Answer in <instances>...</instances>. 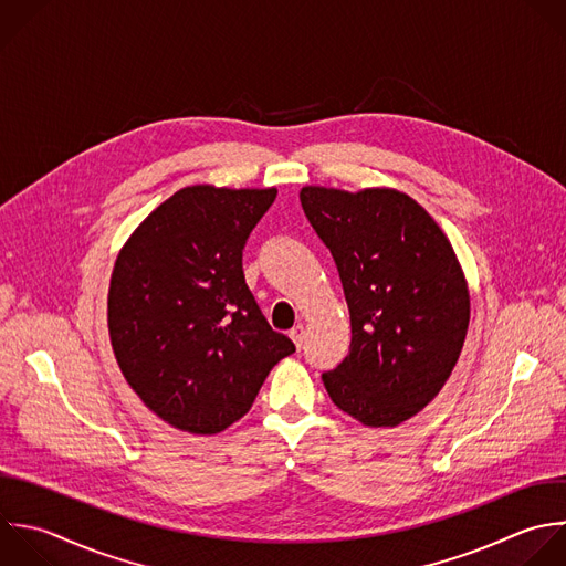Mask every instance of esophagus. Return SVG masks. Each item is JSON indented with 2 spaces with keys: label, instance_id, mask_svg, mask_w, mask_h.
<instances>
[{
  "label": "esophagus",
  "instance_id": "esophagus-1",
  "mask_svg": "<svg viewBox=\"0 0 566 566\" xmlns=\"http://www.w3.org/2000/svg\"><path fill=\"white\" fill-rule=\"evenodd\" d=\"M290 338H292L294 345L301 349V347H303V340H305V327H303V325H294V327L290 329Z\"/></svg>",
  "mask_w": 566,
  "mask_h": 566
}]
</instances>
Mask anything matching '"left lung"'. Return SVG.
Returning a JSON list of instances; mask_svg holds the SVG:
<instances>
[{
	"label": "left lung",
	"instance_id": "left-lung-1",
	"mask_svg": "<svg viewBox=\"0 0 566 566\" xmlns=\"http://www.w3.org/2000/svg\"><path fill=\"white\" fill-rule=\"evenodd\" d=\"M303 212L332 252L352 321L349 354L323 371L332 402L367 427H396L447 382L469 325L453 248L411 197L307 186Z\"/></svg>",
	"mask_w": 566,
	"mask_h": 566
}]
</instances>
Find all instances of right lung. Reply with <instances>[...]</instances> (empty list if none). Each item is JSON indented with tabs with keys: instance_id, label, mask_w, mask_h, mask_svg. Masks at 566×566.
Returning a JSON list of instances; mask_svg holds the SVG:
<instances>
[{
	"instance_id": "right-lung-1",
	"label": "right lung",
	"mask_w": 566,
	"mask_h": 566,
	"mask_svg": "<svg viewBox=\"0 0 566 566\" xmlns=\"http://www.w3.org/2000/svg\"><path fill=\"white\" fill-rule=\"evenodd\" d=\"M274 199V188H184L115 263L108 329L117 363L146 407L177 429L223 431L296 352L270 327L243 274L250 232Z\"/></svg>"
}]
</instances>
